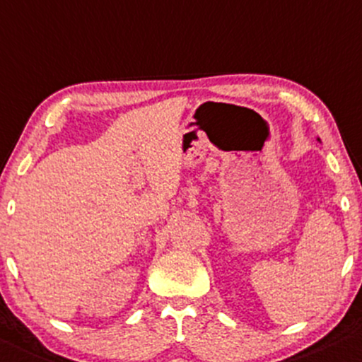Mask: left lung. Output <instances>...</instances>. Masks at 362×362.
Returning <instances> with one entry per match:
<instances>
[{
  "instance_id": "1",
  "label": "left lung",
  "mask_w": 362,
  "mask_h": 362,
  "mask_svg": "<svg viewBox=\"0 0 362 362\" xmlns=\"http://www.w3.org/2000/svg\"><path fill=\"white\" fill-rule=\"evenodd\" d=\"M318 140H320V138H318Z\"/></svg>"
}]
</instances>
